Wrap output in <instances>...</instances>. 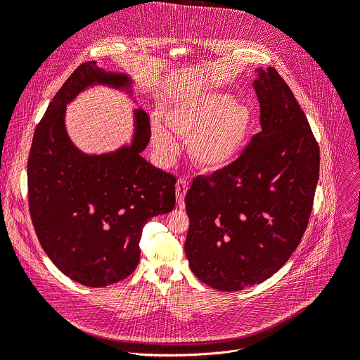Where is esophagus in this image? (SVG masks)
<instances>
[{
  "instance_id": "1",
  "label": "esophagus",
  "mask_w": 360,
  "mask_h": 360,
  "mask_svg": "<svg viewBox=\"0 0 360 360\" xmlns=\"http://www.w3.org/2000/svg\"><path fill=\"white\" fill-rule=\"evenodd\" d=\"M186 191H188V182H186L185 179H178L176 181V200H178V205L181 207L184 206Z\"/></svg>"
}]
</instances>
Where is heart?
Segmentation results:
<instances>
[{
    "mask_svg": "<svg viewBox=\"0 0 360 360\" xmlns=\"http://www.w3.org/2000/svg\"><path fill=\"white\" fill-rule=\"evenodd\" d=\"M165 120L175 134L190 138L191 159L205 170H221L237 162L255 123L252 108L221 91L182 94L166 108ZM151 138L163 162L175 158L178 141L162 123H153Z\"/></svg>",
    "mask_w": 360,
    "mask_h": 360,
    "instance_id": "b5f03b06",
    "label": "heart"
}]
</instances>
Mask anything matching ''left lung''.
Here are the masks:
<instances>
[{"label":"left lung","mask_w":360,"mask_h":360,"mask_svg":"<svg viewBox=\"0 0 360 360\" xmlns=\"http://www.w3.org/2000/svg\"><path fill=\"white\" fill-rule=\"evenodd\" d=\"M257 72L262 131L237 162L195 176L185 197V255L193 274L219 291L260 284L284 266L319 178V147L292 91L274 68Z\"/></svg>","instance_id":"8db88e82"}]
</instances>
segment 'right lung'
Returning a JSON list of instances; mask_svg holds the SVG:
<instances>
[{"mask_svg": "<svg viewBox=\"0 0 360 360\" xmlns=\"http://www.w3.org/2000/svg\"><path fill=\"white\" fill-rule=\"evenodd\" d=\"M94 84L128 89L131 79L105 72L96 61H85L69 76L34 134L27 201L46 256L76 283L98 288L135 271L146 222L175 207L176 178L139 154L151 136L143 108L135 110L131 146L88 155L72 144L65 127L66 104Z\"/></svg>", "mask_w": 360, "mask_h": 360, "instance_id": "1", "label": "right lung"}]
</instances>
